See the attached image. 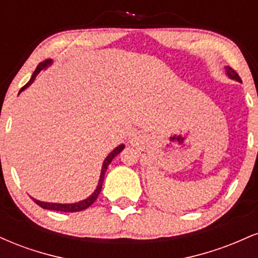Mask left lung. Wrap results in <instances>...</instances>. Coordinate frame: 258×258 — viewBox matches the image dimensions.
I'll list each match as a JSON object with an SVG mask.
<instances>
[{
    "mask_svg": "<svg viewBox=\"0 0 258 258\" xmlns=\"http://www.w3.org/2000/svg\"><path fill=\"white\" fill-rule=\"evenodd\" d=\"M226 72L230 79H234V80H236V81L241 82V79H240V76H239V74L236 73L234 69H232V68L226 67Z\"/></svg>",
    "mask_w": 258,
    "mask_h": 258,
    "instance_id": "obj_1",
    "label": "left lung"
}]
</instances>
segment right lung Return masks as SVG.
<instances>
[{
    "instance_id": "1",
    "label": "right lung",
    "mask_w": 258,
    "mask_h": 258,
    "mask_svg": "<svg viewBox=\"0 0 258 258\" xmlns=\"http://www.w3.org/2000/svg\"><path fill=\"white\" fill-rule=\"evenodd\" d=\"M48 64H51V60H46V61H43V63L38 64L37 68H36V70H35V73L32 74L30 81H29L25 86H23L22 90L19 91V93L23 90H25V88L28 87V86H30L32 84V81H34V80H35V78H36L37 74L40 73L44 67H47V65H48ZM122 149H123V146H119V147L116 148V149L112 150V152L109 154L108 156H106V159L104 160V162H103V168H102V173H100V179H99L98 186H97V189H96V190H94V193L92 194L90 198H87V199H86V200H82V201H80V203H76V204H53V203H43V201H38L36 199H34V198H31V199L34 200L38 206L42 207V209L54 210V211L78 212V211H82V210H86V209H87V207H90L92 204L94 203V201H96L97 198H98L100 190H102L103 180H104V174L106 172V168H108L109 164H110V162L112 161V159H114L115 156H116L117 154H119Z\"/></svg>"
}]
</instances>
